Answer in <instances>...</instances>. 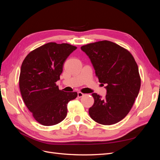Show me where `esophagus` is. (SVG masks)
I'll list each match as a JSON object with an SVG mask.
<instances>
[{
    "mask_svg": "<svg viewBox=\"0 0 160 160\" xmlns=\"http://www.w3.org/2000/svg\"><path fill=\"white\" fill-rule=\"evenodd\" d=\"M84 95V94L83 93H82L81 92H78V93H77V96H78V98H82V97H83Z\"/></svg>",
    "mask_w": 160,
    "mask_h": 160,
    "instance_id": "esophagus-1",
    "label": "esophagus"
}]
</instances>
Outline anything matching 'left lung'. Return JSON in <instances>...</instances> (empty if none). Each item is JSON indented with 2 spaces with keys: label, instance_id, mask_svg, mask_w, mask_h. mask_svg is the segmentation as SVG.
<instances>
[{
  "label": "left lung",
  "instance_id": "left-lung-1",
  "mask_svg": "<svg viewBox=\"0 0 160 160\" xmlns=\"http://www.w3.org/2000/svg\"><path fill=\"white\" fill-rule=\"evenodd\" d=\"M81 49L90 59L99 81L107 84L105 98L92 93L90 117L102 125L117 123L128 114L139 93L141 79L136 62L128 50L109 41L90 43Z\"/></svg>",
  "mask_w": 160,
  "mask_h": 160
}]
</instances>
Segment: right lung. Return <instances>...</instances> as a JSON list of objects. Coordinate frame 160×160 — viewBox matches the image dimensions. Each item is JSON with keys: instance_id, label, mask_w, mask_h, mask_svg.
Masks as SVG:
<instances>
[{"instance_id": "right-lung-1", "label": "right lung", "mask_w": 160, "mask_h": 160, "mask_svg": "<svg viewBox=\"0 0 160 160\" xmlns=\"http://www.w3.org/2000/svg\"><path fill=\"white\" fill-rule=\"evenodd\" d=\"M77 47L67 43L48 42L28 53L19 76L22 99L33 118L45 126L62 122L67 116V103L77 98V92L59 90L63 64Z\"/></svg>"}]
</instances>
